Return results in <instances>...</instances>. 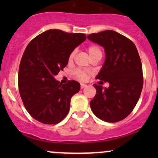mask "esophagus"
Masks as SVG:
<instances>
[{
	"mask_svg": "<svg viewBox=\"0 0 158 158\" xmlns=\"http://www.w3.org/2000/svg\"><path fill=\"white\" fill-rule=\"evenodd\" d=\"M86 86H87L86 85H85V84H81V86H80L81 89H83V88H85Z\"/></svg>",
	"mask_w": 158,
	"mask_h": 158,
	"instance_id": "1",
	"label": "esophagus"
}]
</instances>
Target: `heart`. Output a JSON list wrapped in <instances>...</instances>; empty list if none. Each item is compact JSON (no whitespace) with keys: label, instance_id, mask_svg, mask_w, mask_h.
Here are the masks:
<instances>
[{"label":"heart","instance_id":"b5f03b06","mask_svg":"<svg viewBox=\"0 0 158 158\" xmlns=\"http://www.w3.org/2000/svg\"><path fill=\"white\" fill-rule=\"evenodd\" d=\"M87 50H88V53H89L90 58L96 55H98V54H102V49H101L100 47L97 44H90L88 47V49H87ZM75 54L76 50H73V51L70 52L68 57L69 61H71L73 60L74 56H75ZM73 75L75 76V77L77 78V79L81 81H85L88 79V73H87V72L81 70V69H77V70H74Z\"/></svg>","mask_w":158,"mask_h":158}]
</instances>
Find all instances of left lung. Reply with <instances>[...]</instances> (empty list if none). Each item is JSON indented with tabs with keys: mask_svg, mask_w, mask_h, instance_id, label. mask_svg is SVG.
I'll use <instances>...</instances> for the list:
<instances>
[{
	"mask_svg": "<svg viewBox=\"0 0 158 158\" xmlns=\"http://www.w3.org/2000/svg\"><path fill=\"white\" fill-rule=\"evenodd\" d=\"M88 39L102 46L106 60L97 79L109 83L97 90L90 106L98 118L116 123L128 117L139 100L143 85L142 63L137 48L126 36L113 30H105L88 35Z\"/></svg>",
	"mask_w": 158,
	"mask_h": 158,
	"instance_id": "obj_1",
	"label": "left lung"
}]
</instances>
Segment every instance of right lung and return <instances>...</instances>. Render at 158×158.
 Here are the masks:
<instances>
[{"instance_id": "right-lung-1", "label": "right lung", "mask_w": 158, "mask_h": 158, "mask_svg": "<svg viewBox=\"0 0 158 158\" xmlns=\"http://www.w3.org/2000/svg\"><path fill=\"white\" fill-rule=\"evenodd\" d=\"M86 39L83 33L49 30L29 43L19 70V90L25 108L44 124H57L68 115L71 97L80 84L69 80L61 85L54 79L68 62L70 53Z\"/></svg>"}]
</instances>
